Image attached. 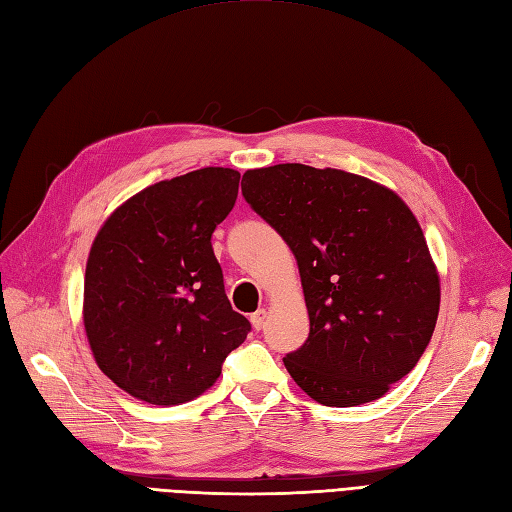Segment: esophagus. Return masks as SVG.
<instances>
[{
    "label": "esophagus",
    "instance_id": "1",
    "mask_svg": "<svg viewBox=\"0 0 512 512\" xmlns=\"http://www.w3.org/2000/svg\"><path fill=\"white\" fill-rule=\"evenodd\" d=\"M265 319H267V310L265 308H258L256 313L249 317V321H252V326H254V330H260L265 326Z\"/></svg>",
    "mask_w": 512,
    "mask_h": 512
}]
</instances>
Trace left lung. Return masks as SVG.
<instances>
[{"instance_id":"left-lung-1","label":"left lung","mask_w":512,"mask_h":512,"mask_svg":"<svg viewBox=\"0 0 512 512\" xmlns=\"http://www.w3.org/2000/svg\"><path fill=\"white\" fill-rule=\"evenodd\" d=\"M243 197L295 254L310 319L284 367L323 406L378 400L413 371L439 317L441 282L404 199L341 169H249Z\"/></svg>"}]
</instances>
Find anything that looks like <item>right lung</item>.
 Returning <instances> with one entry per match:
<instances>
[{"mask_svg":"<svg viewBox=\"0 0 512 512\" xmlns=\"http://www.w3.org/2000/svg\"><path fill=\"white\" fill-rule=\"evenodd\" d=\"M239 180L234 169L204 167L156 182L95 236L84 273L86 339L97 367L136 400H195L252 330L230 306L210 245Z\"/></svg>","mask_w":512,"mask_h":512,"instance_id":"obj_1","label":"right lung"}]
</instances>
